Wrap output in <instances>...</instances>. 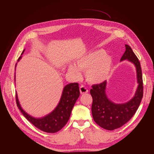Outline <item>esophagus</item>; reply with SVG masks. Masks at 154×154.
<instances>
[{
	"mask_svg": "<svg viewBox=\"0 0 154 154\" xmlns=\"http://www.w3.org/2000/svg\"><path fill=\"white\" fill-rule=\"evenodd\" d=\"M80 91L81 94H85V93H87L88 91L87 88L85 86H83V85L80 86Z\"/></svg>",
	"mask_w": 154,
	"mask_h": 154,
	"instance_id": "34e87169",
	"label": "esophagus"
}]
</instances>
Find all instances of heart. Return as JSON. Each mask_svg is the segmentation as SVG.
Here are the masks:
<instances>
[{"mask_svg": "<svg viewBox=\"0 0 154 154\" xmlns=\"http://www.w3.org/2000/svg\"><path fill=\"white\" fill-rule=\"evenodd\" d=\"M113 61L110 55L105 51L99 49L91 51L75 62V66L70 65L68 71L76 79L81 77L80 70L85 71L87 80L91 83L97 84L105 82L110 75Z\"/></svg>", "mask_w": 154, "mask_h": 154, "instance_id": "b5f03b06", "label": "heart"}]
</instances>
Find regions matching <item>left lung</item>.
<instances>
[{
	"label": "left lung",
	"instance_id": "8db88e82",
	"mask_svg": "<svg viewBox=\"0 0 154 154\" xmlns=\"http://www.w3.org/2000/svg\"><path fill=\"white\" fill-rule=\"evenodd\" d=\"M125 52L121 61L127 60L136 68L138 87L135 96L127 103L116 104L110 101L105 92L106 82L93 85L90 91L92 97V114L100 127L113 130L122 127L132 118L141 103L143 96V83L140 62L128 45H125Z\"/></svg>",
	"mask_w": 154,
	"mask_h": 154
}]
</instances>
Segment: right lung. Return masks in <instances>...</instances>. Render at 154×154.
Returning <instances> with one entry per match:
<instances>
[{
    "mask_svg": "<svg viewBox=\"0 0 154 154\" xmlns=\"http://www.w3.org/2000/svg\"><path fill=\"white\" fill-rule=\"evenodd\" d=\"M25 49L23 51L24 52ZM22 57H20L19 61ZM80 96V88L78 83H71L65 86L61 99L57 106L49 114L41 118L32 117L22 109L16 93V102L18 108L20 109L24 117L42 131L48 133H55L61 130L67 123L73 106Z\"/></svg>",
    "mask_w": 154,
    "mask_h": 154,
    "instance_id": "obj_1",
    "label": "right lung"
}]
</instances>
